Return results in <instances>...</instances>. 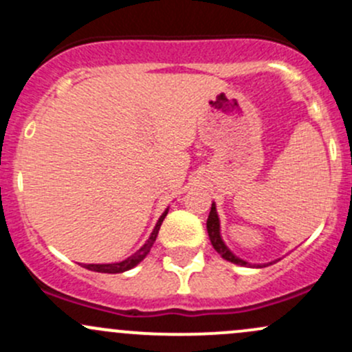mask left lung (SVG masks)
Listing matches in <instances>:
<instances>
[{
	"mask_svg": "<svg viewBox=\"0 0 352 352\" xmlns=\"http://www.w3.org/2000/svg\"><path fill=\"white\" fill-rule=\"evenodd\" d=\"M206 226H208V235H209V240H211L212 247H214V250L218 252L223 258H226V261L233 262V264H239V265L248 264V262H245V261H242V258L236 257V255L233 254L228 247H226L225 242H223L221 233H219V218H218V212H216L214 202H212L211 211H209L208 223H206Z\"/></svg>",
	"mask_w": 352,
	"mask_h": 352,
	"instance_id": "1",
	"label": "left lung"
}]
</instances>
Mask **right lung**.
I'll list each match as a JSON object with an SVG mask.
<instances>
[{"label": "right lung", "instance_id": "obj_1", "mask_svg": "<svg viewBox=\"0 0 352 352\" xmlns=\"http://www.w3.org/2000/svg\"><path fill=\"white\" fill-rule=\"evenodd\" d=\"M166 212H168V209H165V212H163L162 216H160L158 223H156V226L153 228V232H151L150 239L146 240V243L143 245V247L140 248V250L136 252V254H133L131 257L124 258V261L120 262H116V264H85L83 267H87L88 271H95V272H107V274H117V272H124V271H129V269L136 267L138 264H140L141 261H143L144 257H146L148 254H150L151 247H153L156 236H158V232H160V226H162L163 219H165Z\"/></svg>", "mask_w": 352, "mask_h": 352}]
</instances>
